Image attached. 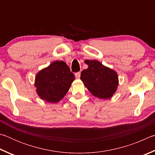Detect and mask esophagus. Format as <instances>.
I'll return each instance as SVG.
<instances>
[{"mask_svg":"<svg viewBox=\"0 0 155 155\" xmlns=\"http://www.w3.org/2000/svg\"><path fill=\"white\" fill-rule=\"evenodd\" d=\"M80 75H81L80 72H78V73H75V78H78V79H79V78H80Z\"/></svg>","mask_w":155,"mask_h":155,"instance_id":"34e87169","label":"esophagus"}]
</instances>
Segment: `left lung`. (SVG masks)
<instances>
[{
    "instance_id": "left-lung-1",
    "label": "left lung",
    "mask_w": 155,
    "mask_h": 155,
    "mask_svg": "<svg viewBox=\"0 0 155 155\" xmlns=\"http://www.w3.org/2000/svg\"><path fill=\"white\" fill-rule=\"evenodd\" d=\"M85 63L88 67L81 73L80 79L86 87L99 99L111 98L118 88L117 73L96 60H86Z\"/></svg>"
}]
</instances>
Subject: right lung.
I'll return each mask as SVG.
<instances>
[{"label":"right lung","mask_w":155,"mask_h":155,"mask_svg":"<svg viewBox=\"0 0 155 155\" xmlns=\"http://www.w3.org/2000/svg\"><path fill=\"white\" fill-rule=\"evenodd\" d=\"M74 80L75 76L67 64L56 61L37 73L35 86L41 99L57 103L67 94Z\"/></svg>","instance_id":"obj_1"}]
</instances>
